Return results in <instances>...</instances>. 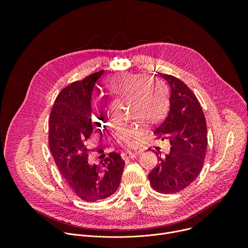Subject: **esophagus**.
Wrapping results in <instances>:
<instances>
[{
    "label": "esophagus",
    "instance_id": "34e87169",
    "mask_svg": "<svg viewBox=\"0 0 248 248\" xmlns=\"http://www.w3.org/2000/svg\"><path fill=\"white\" fill-rule=\"evenodd\" d=\"M140 153L139 152H124L122 154V157L124 160H126V159H134L136 158Z\"/></svg>",
    "mask_w": 248,
    "mask_h": 248
}]
</instances>
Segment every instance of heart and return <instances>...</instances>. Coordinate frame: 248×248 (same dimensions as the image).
I'll return each mask as SVG.
<instances>
[{
	"label": "heart",
	"instance_id": "1",
	"mask_svg": "<svg viewBox=\"0 0 248 248\" xmlns=\"http://www.w3.org/2000/svg\"><path fill=\"white\" fill-rule=\"evenodd\" d=\"M108 89L132 100V112L137 119L145 123H154L162 118L167 108V92L159 81H149L142 75L124 74L112 78L108 82ZM103 115L102 109L94 113V120ZM143 130L136 124L120 125L115 131V137L122 145L131 146Z\"/></svg>",
	"mask_w": 248,
	"mask_h": 248
}]
</instances>
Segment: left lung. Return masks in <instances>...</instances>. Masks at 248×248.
<instances>
[{"mask_svg": "<svg viewBox=\"0 0 248 248\" xmlns=\"http://www.w3.org/2000/svg\"><path fill=\"white\" fill-rule=\"evenodd\" d=\"M155 76L168 82L170 93L168 115L154 134L169 138L171 147L165 158L156 152L158 164L148 178L156 191L170 194L185 189L199 175L206 156L207 125L200 103L185 82L170 75Z\"/></svg>", "mask_w": 248, "mask_h": 248, "instance_id": "8db88e82", "label": "left lung"}]
</instances>
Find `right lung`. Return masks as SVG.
Masks as SVG:
<instances>
[{
    "label": "right lung",
    "mask_w": 248,
    "mask_h": 248,
    "mask_svg": "<svg viewBox=\"0 0 248 248\" xmlns=\"http://www.w3.org/2000/svg\"><path fill=\"white\" fill-rule=\"evenodd\" d=\"M104 70L75 81L56 98L50 114L49 146L67 186L77 196L95 202L111 196L121 184L124 161L115 152L99 165L88 164L86 141L93 132L91 96Z\"/></svg>",
    "instance_id": "1"
}]
</instances>
